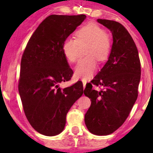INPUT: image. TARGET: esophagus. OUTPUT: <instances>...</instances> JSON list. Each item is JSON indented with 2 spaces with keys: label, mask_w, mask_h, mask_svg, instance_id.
<instances>
[{
  "label": "esophagus",
  "mask_w": 153,
  "mask_h": 153,
  "mask_svg": "<svg viewBox=\"0 0 153 153\" xmlns=\"http://www.w3.org/2000/svg\"><path fill=\"white\" fill-rule=\"evenodd\" d=\"M82 82H83V86H84V88L86 87V81H84V80H83V81H82Z\"/></svg>",
  "instance_id": "esophagus-1"
}]
</instances>
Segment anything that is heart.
Masks as SVG:
<instances>
[{
	"mask_svg": "<svg viewBox=\"0 0 153 153\" xmlns=\"http://www.w3.org/2000/svg\"><path fill=\"white\" fill-rule=\"evenodd\" d=\"M76 39L68 38L62 44L64 56L74 63L78 59L77 49L78 44L86 43L84 48L85 57L81 58L75 69V75L78 78L88 80L92 78L97 68V60L106 61L111 50V41L105 31L95 23H88L75 32Z\"/></svg>",
	"mask_w": 153,
	"mask_h": 153,
	"instance_id": "heart-1",
	"label": "heart"
}]
</instances>
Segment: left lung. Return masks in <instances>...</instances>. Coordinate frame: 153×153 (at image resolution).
Instances as JSON below:
<instances>
[{
    "instance_id": "1",
    "label": "left lung",
    "mask_w": 153,
    "mask_h": 153,
    "mask_svg": "<svg viewBox=\"0 0 153 153\" xmlns=\"http://www.w3.org/2000/svg\"><path fill=\"white\" fill-rule=\"evenodd\" d=\"M97 21L111 31L113 43L105 65L84 89V95L91 99L84 121L91 133L107 135L124 124L136 101L141 63L136 45L122 24L110 20ZM93 85L104 89L95 91Z\"/></svg>"
}]
</instances>
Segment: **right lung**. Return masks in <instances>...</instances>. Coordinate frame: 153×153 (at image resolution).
<instances>
[{"mask_svg": "<svg viewBox=\"0 0 153 153\" xmlns=\"http://www.w3.org/2000/svg\"><path fill=\"white\" fill-rule=\"evenodd\" d=\"M86 17L48 16L32 34L22 55L19 95L29 124L42 135L61 133L68 111L84 93L81 81L63 89L59 84L73 74L63 53V42Z\"/></svg>", "mask_w": 153, "mask_h": 153, "instance_id": "add662e5", "label": "right lung"}]
</instances>
